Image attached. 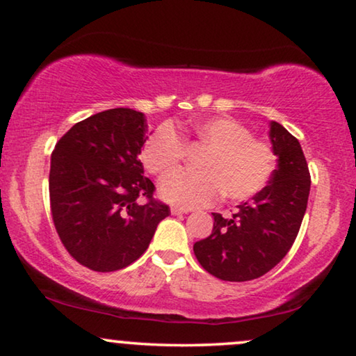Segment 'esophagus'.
I'll list each match as a JSON object with an SVG mask.
<instances>
[{
  "instance_id": "obj_1",
  "label": "esophagus",
  "mask_w": 356,
  "mask_h": 356,
  "mask_svg": "<svg viewBox=\"0 0 356 356\" xmlns=\"http://www.w3.org/2000/svg\"><path fill=\"white\" fill-rule=\"evenodd\" d=\"M189 209H184V207H172V213L173 216H181V213H188Z\"/></svg>"
}]
</instances>
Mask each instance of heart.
I'll return each instance as SVG.
<instances>
[{
	"label": "heart",
	"instance_id": "obj_1",
	"mask_svg": "<svg viewBox=\"0 0 356 356\" xmlns=\"http://www.w3.org/2000/svg\"><path fill=\"white\" fill-rule=\"evenodd\" d=\"M186 140L207 145L199 160L201 172H175L163 178L160 194L181 207L211 206L223 193L228 201H246L261 193L275 170V154L264 140L232 116H213L183 126ZM184 144L173 126L162 124L143 147L144 167L150 173L167 175L181 162Z\"/></svg>",
	"mask_w": 356,
	"mask_h": 356
}]
</instances>
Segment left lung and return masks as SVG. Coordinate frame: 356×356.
I'll return each instance as SVG.
<instances>
[{
    "label": "left lung",
    "instance_id": "1",
    "mask_svg": "<svg viewBox=\"0 0 356 356\" xmlns=\"http://www.w3.org/2000/svg\"><path fill=\"white\" fill-rule=\"evenodd\" d=\"M269 136L279 157L269 184L232 217L213 212L212 233L193 246L199 264L220 280H254L274 269L303 222L311 186L305 154L298 139L275 121Z\"/></svg>",
    "mask_w": 356,
    "mask_h": 356
}]
</instances>
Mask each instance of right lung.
I'll list each match as a JSON object with an SVG mask.
<instances>
[{"mask_svg":"<svg viewBox=\"0 0 356 356\" xmlns=\"http://www.w3.org/2000/svg\"><path fill=\"white\" fill-rule=\"evenodd\" d=\"M145 128L140 111L105 110L72 126L51 154L53 223L66 251L90 270L133 264L170 213L139 160Z\"/></svg>","mask_w":356,"mask_h":356,"instance_id":"add662e5","label":"right lung"}]
</instances>
